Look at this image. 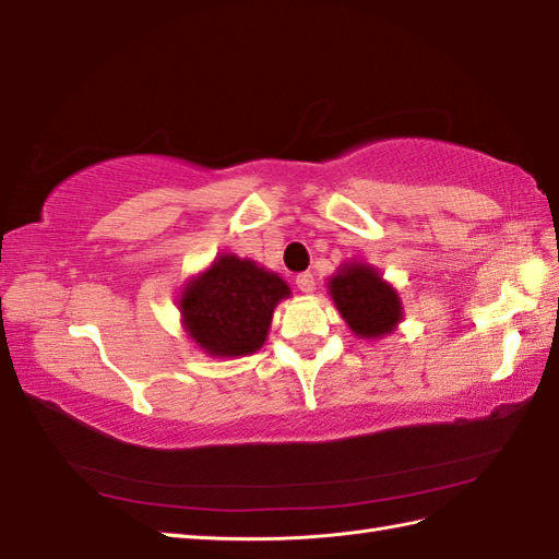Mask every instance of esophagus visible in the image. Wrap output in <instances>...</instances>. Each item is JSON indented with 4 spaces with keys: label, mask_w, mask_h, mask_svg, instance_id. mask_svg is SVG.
Returning a JSON list of instances; mask_svg holds the SVG:
<instances>
[{
    "label": "esophagus",
    "mask_w": 559,
    "mask_h": 559,
    "mask_svg": "<svg viewBox=\"0 0 559 559\" xmlns=\"http://www.w3.org/2000/svg\"><path fill=\"white\" fill-rule=\"evenodd\" d=\"M296 287H299L304 294H311L316 289V280L311 272H301V275H296Z\"/></svg>",
    "instance_id": "esophagus-1"
}]
</instances>
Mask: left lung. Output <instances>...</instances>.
Listing matches in <instances>:
<instances>
[{"instance_id":"left-lung-1","label":"left lung","mask_w":559,"mask_h":559,"mask_svg":"<svg viewBox=\"0 0 559 559\" xmlns=\"http://www.w3.org/2000/svg\"><path fill=\"white\" fill-rule=\"evenodd\" d=\"M328 287L337 311L359 337L389 335L401 321L403 306L395 289L369 265H345Z\"/></svg>"}]
</instances>
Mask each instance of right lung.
<instances>
[{"mask_svg":"<svg viewBox=\"0 0 559 559\" xmlns=\"http://www.w3.org/2000/svg\"><path fill=\"white\" fill-rule=\"evenodd\" d=\"M289 296L287 282L250 260L219 255L190 282L180 311L192 340L214 357L250 355L263 347L275 306Z\"/></svg>","mask_w":559,"mask_h":559,"instance_id":"obj_1","label":"right lung"}]
</instances>
